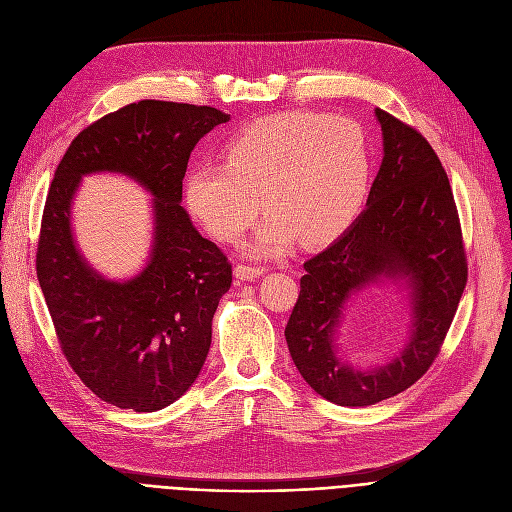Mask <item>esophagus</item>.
I'll use <instances>...</instances> for the list:
<instances>
[{"label": "esophagus", "mask_w": 512, "mask_h": 512, "mask_svg": "<svg viewBox=\"0 0 512 512\" xmlns=\"http://www.w3.org/2000/svg\"><path fill=\"white\" fill-rule=\"evenodd\" d=\"M263 274H265L263 268H251V265H236V268H234V278L236 280H255Z\"/></svg>", "instance_id": "obj_1"}]
</instances>
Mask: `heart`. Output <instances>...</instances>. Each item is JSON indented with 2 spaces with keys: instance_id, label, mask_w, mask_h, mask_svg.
I'll use <instances>...</instances> for the list:
<instances>
[{
  "instance_id": "b5f03b06",
  "label": "heart",
  "mask_w": 512,
  "mask_h": 512,
  "mask_svg": "<svg viewBox=\"0 0 512 512\" xmlns=\"http://www.w3.org/2000/svg\"><path fill=\"white\" fill-rule=\"evenodd\" d=\"M372 173L364 129L349 119L295 110L253 123L228 146L226 163H201L186 177L192 215L219 240L234 242L261 209L249 251L280 257L301 236L322 244L362 211Z\"/></svg>"
}]
</instances>
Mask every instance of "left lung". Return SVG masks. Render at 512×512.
<instances>
[{
  "mask_svg": "<svg viewBox=\"0 0 512 512\" xmlns=\"http://www.w3.org/2000/svg\"><path fill=\"white\" fill-rule=\"evenodd\" d=\"M374 115L383 131V163L366 209L303 263L299 299L284 328L305 383L349 408L379 404L429 370L466 286L458 211L441 161L416 129L381 108ZM385 281L409 291V341L391 363L355 369L340 358L342 311L364 287Z\"/></svg>",
  "mask_w": 512,
  "mask_h": 512,
  "instance_id": "8db88e82",
  "label": "left lung"
}]
</instances>
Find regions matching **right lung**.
I'll return each instance as SVG.
<instances>
[{
    "mask_svg": "<svg viewBox=\"0 0 512 512\" xmlns=\"http://www.w3.org/2000/svg\"><path fill=\"white\" fill-rule=\"evenodd\" d=\"M230 121L213 106L140 100L85 127L54 173L37 244V280L56 337L85 387L106 404L157 412L196 381L232 265L192 226L182 180L194 146ZM121 172L153 196V242L127 281L92 269L72 234V198L85 174Z\"/></svg>",
    "mask_w": 512,
    "mask_h": 512,
    "instance_id": "right-lung-1",
    "label": "right lung"
}]
</instances>
